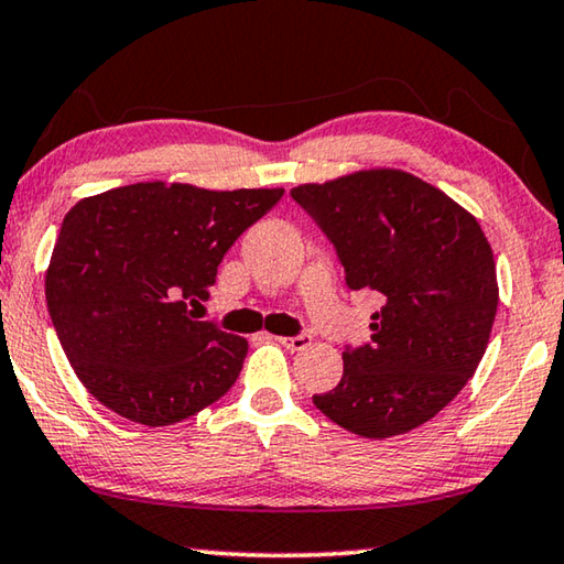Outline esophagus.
<instances>
[{
  "label": "esophagus",
  "mask_w": 564,
  "mask_h": 564,
  "mask_svg": "<svg viewBox=\"0 0 564 564\" xmlns=\"http://www.w3.org/2000/svg\"><path fill=\"white\" fill-rule=\"evenodd\" d=\"M281 343L283 348H289V350H305L311 346V336H305V333H301V336H293V338H275Z\"/></svg>",
  "instance_id": "obj_1"
}]
</instances>
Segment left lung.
<instances>
[{"label":"left lung","mask_w":564,"mask_h":564,"mask_svg":"<svg viewBox=\"0 0 564 564\" xmlns=\"http://www.w3.org/2000/svg\"><path fill=\"white\" fill-rule=\"evenodd\" d=\"M291 196L336 246L348 289L383 295L370 343L343 352L313 403L360 437L403 435L473 378L498 313L492 248L477 218L400 169H362Z\"/></svg>","instance_id":"obj_1"}]
</instances>
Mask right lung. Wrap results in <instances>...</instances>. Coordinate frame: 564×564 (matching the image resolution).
I'll list each match as a JSON object with an SVG mask.
<instances>
[{
    "mask_svg": "<svg viewBox=\"0 0 564 564\" xmlns=\"http://www.w3.org/2000/svg\"><path fill=\"white\" fill-rule=\"evenodd\" d=\"M281 196L141 181L64 216L46 305L76 378L101 405L159 427L231 390L248 340L188 308L208 301L224 253Z\"/></svg>",
    "mask_w": 564,
    "mask_h": 564,
    "instance_id": "add662e5",
    "label": "right lung"
}]
</instances>
